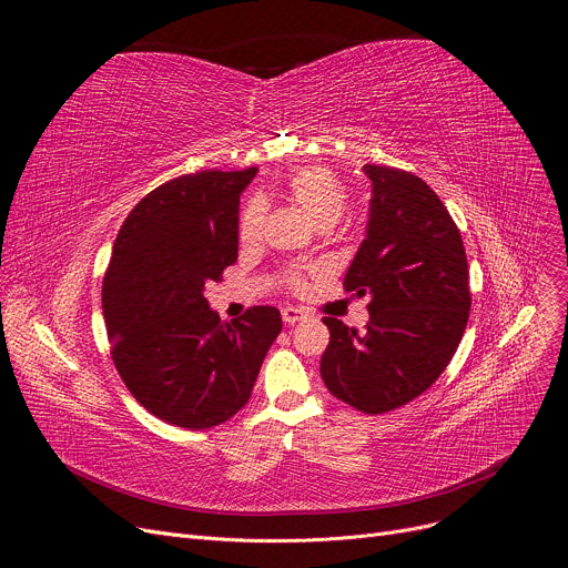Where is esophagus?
I'll list each match as a JSON object with an SVG mask.
<instances>
[{"label":"esophagus","mask_w":568,"mask_h":568,"mask_svg":"<svg viewBox=\"0 0 568 568\" xmlns=\"http://www.w3.org/2000/svg\"><path fill=\"white\" fill-rule=\"evenodd\" d=\"M281 314H283V321L287 323V326H294V323H298V321L307 318V314H305L301 307H292V305L283 307V310H281Z\"/></svg>","instance_id":"34e87169"}]
</instances>
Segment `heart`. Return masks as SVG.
I'll return each mask as SVG.
<instances>
[{
  "instance_id": "heart-1",
  "label": "heart",
  "mask_w": 568,
  "mask_h": 568,
  "mask_svg": "<svg viewBox=\"0 0 568 568\" xmlns=\"http://www.w3.org/2000/svg\"><path fill=\"white\" fill-rule=\"evenodd\" d=\"M287 197L303 211L314 226H335L348 206V195L339 178L326 166H305L294 171L285 182ZM265 209L258 200H252L240 215V240L254 242L263 231ZM292 290L303 287V276L287 272L285 276Z\"/></svg>"
}]
</instances>
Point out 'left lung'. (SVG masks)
Listing matches in <instances>:
<instances>
[{
    "instance_id": "left-lung-1",
    "label": "left lung",
    "mask_w": 568,
    "mask_h": 568,
    "mask_svg": "<svg viewBox=\"0 0 568 568\" xmlns=\"http://www.w3.org/2000/svg\"><path fill=\"white\" fill-rule=\"evenodd\" d=\"M373 184L368 226L344 287L368 294L366 331L323 316L328 390L357 412H393L423 395L452 362L469 316L463 237L440 197L414 173L364 166Z\"/></svg>"
}]
</instances>
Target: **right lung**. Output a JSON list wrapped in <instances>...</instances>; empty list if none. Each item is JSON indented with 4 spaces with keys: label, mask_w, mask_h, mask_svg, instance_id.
<instances>
[{
    "label": "right lung",
    "mask_w": 568,
    "mask_h": 568,
    "mask_svg": "<svg viewBox=\"0 0 568 568\" xmlns=\"http://www.w3.org/2000/svg\"><path fill=\"white\" fill-rule=\"evenodd\" d=\"M247 171H200L150 191L125 217L103 278L114 366L143 409L184 429H211L252 397L283 321L254 305L220 321L204 285L237 261Z\"/></svg>",
    "instance_id": "obj_1"
}]
</instances>
